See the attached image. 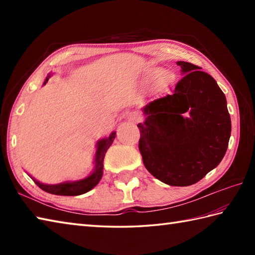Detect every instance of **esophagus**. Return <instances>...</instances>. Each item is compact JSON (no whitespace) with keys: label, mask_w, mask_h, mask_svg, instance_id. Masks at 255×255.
Here are the masks:
<instances>
[{"label":"esophagus","mask_w":255,"mask_h":255,"mask_svg":"<svg viewBox=\"0 0 255 255\" xmlns=\"http://www.w3.org/2000/svg\"><path fill=\"white\" fill-rule=\"evenodd\" d=\"M139 115L137 113H134V112H131V113H129V114H127V119L129 122H132V123H137L138 121H139Z\"/></svg>","instance_id":"obj_1"}]
</instances>
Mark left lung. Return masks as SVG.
<instances>
[{
    "label": "left lung",
    "instance_id": "left-lung-1",
    "mask_svg": "<svg viewBox=\"0 0 255 255\" xmlns=\"http://www.w3.org/2000/svg\"><path fill=\"white\" fill-rule=\"evenodd\" d=\"M177 66L184 77L173 93L143 108L147 118L137 125L139 151L145 169L158 180L189 186L223 160L231 119L224 92L211 75L189 62Z\"/></svg>",
    "mask_w": 255,
    "mask_h": 255
}]
</instances>
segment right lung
Masks as SVG:
<instances>
[{
    "instance_id": "1",
    "label": "right lung",
    "mask_w": 255,
    "mask_h": 255,
    "mask_svg": "<svg viewBox=\"0 0 255 255\" xmlns=\"http://www.w3.org/2000/svg\"><path fill=\"white\" fill-rule=\"evenodd\" d=\"M50 75L48 77L45 81L46 84L49 80ZM116 133L113 132L110 137L102 139L101 141L97 142V150L95 154V171L92 173V174L84 178V180H81L78 182H66V183H60L56 184V185H47V184H42L34 180L37 186H39L42 191L47 193H50L53 195H61V196H78V195H82L86 192L91 191L92 188L97 185V183L101 181L102 175H103V162H104L105 153L107 149L111 147L113 143L114 139H115Z\"/></svg>"
}]
</instances>
